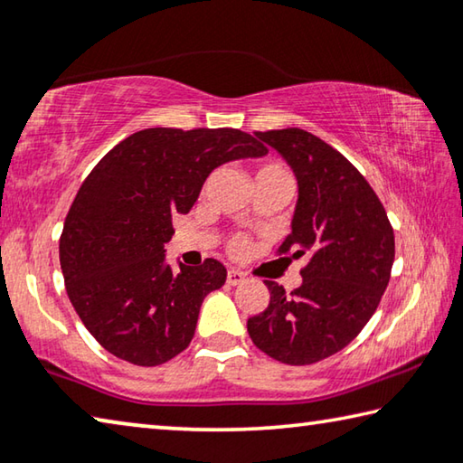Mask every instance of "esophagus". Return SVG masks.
<instances>
[{"mask_svg":"<svg viewBox=\"0 0 463 463\" xmlns=\"http://www.w3.org/2000/svg\"><path fill=\"white\" fill-rule=\"evenodd\" d=\"M226 281H229V286H239L245 281V273L239 269H229V273H226Z\"/></svg>","mask_w":463,"mask_h":463,"instance_id":"esophagus-1","label":"esophagus"}]
</instances>
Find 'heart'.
<instances>
[{"label": "heart", "mask_w": 463, "mask_h": 463, "mask_svg": "<svg viewBox=\"0 0 463 463\" xmlns=\"http://www.w3.org/2000/svg\"><path fill=\"white\" fill-rule=\"evenodd\" d=\"M255 179H286V182H292V175H289V171L281 165V163L265 161L260 167H257ZM242 247H245V241L242 239L234 241V249H242Z\"/></svg>", "instance_id": "b5f03b06"}]
</instances>
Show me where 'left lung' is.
<instances>
[{"label": "left lung", "instance_id": "8db88e82", "mask_svg": "<svg viewBox=\"0 0 463 463\" xmlns=\"http://www.w3.org/2000/svg\"><path fill=\"white\" fill-rule=\"evenodd\" d=\"M298 179L292 232L278 249L307 255L302 286L286 294L276 281L268 308L247 320L250 341L288 365H310L355 339L378 308L394 263V231L365 177L302 128L255 132Z\"/></svg>", "mask_w": 463, "mask_h": 463}]
</instances>
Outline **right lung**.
Returning a JSON list of instances; mask_svg holds the SVG:
<instances>
[{"label":"right lung","instance_id":"1","mask_svg":"<svg viewBox=\"0 0 463 463\" xmlns=\"http://www.w3.org/2000/svg\"><path fill=\"white\" fill-rule=\"evenodd\" d=\"M265 153L237 128H146L101 156L59 241L69 300L101 347L153 367L192 343L203 298L224 286L226 269L216 260L171 269V218L190 213L218 165Z\"/></svg>","mask_w":463,"mask_h":463}]
</instances>
